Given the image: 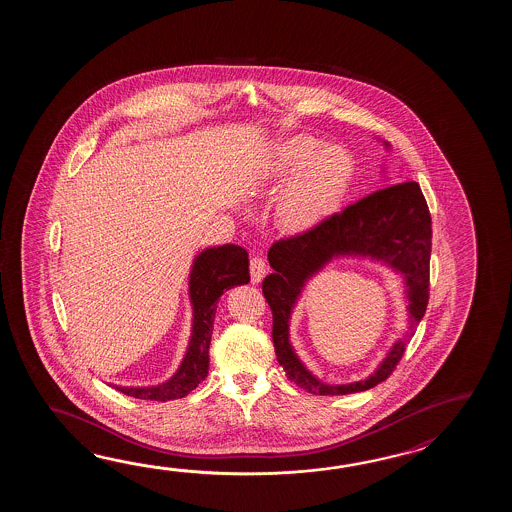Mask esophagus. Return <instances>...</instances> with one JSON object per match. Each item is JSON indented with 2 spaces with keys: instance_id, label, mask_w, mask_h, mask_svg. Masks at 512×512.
Returning a JSON list of instances; mask_svg holds the SVG:
<instances>
[{
  "instance_id": "esophagus-1",
  "label": "esophagus",
  "mask_w": 512,
  "mask_h": 512,
  "mask_svg": "<svg viewBox=\"0 0 512 512\" xmlns=\"http://www.w3.org/2000/svg\"><path fill=\"white\" fill-rule=\"evenodd\" d=\"M267 272V263L260 256H254L251 260V280L252 283L261 282V278Z\"/></svg>"
}]
</instances>
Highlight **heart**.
<instances>
[{
	"mask_svg": "<svg viewBox=\"0 0 512 512\" xmlns=\"http://www.w3.org/2000/svg\"><path fill=\"white\" fill-rule=\"evenodd\" d=\"M274 201V219L289 234H302L338 207L348 190L353 161L344 148L320 144L318 139L296 133L272 142L269 150L247 174L251 194H269L282 185Z\"/></svg>",
	"mask_w": 512,
	"mask_h": 512,
	"instance_id": "b5f03b06",
	"label": "heart"
}]
</instances>
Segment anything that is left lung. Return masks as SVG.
Returning <instances> with one entry per match:
<instances>
[{"instance_id":"obj_1","label":"left lung","mask_w":512,"mask_h":512,"mask_svg":"<svg viewBox=\"0 0 512 512\" xmlns=\"http://www.w3.org/2000/svg\"><path fill=\"white\" fill-rule=\"evenodd\" d=\"M386 150L390 148L384 142ZM432 218L421 188L414 181L386 186L360 199L342 212L269 249L271 272L263 283V296L272 311V342L285 375L313 395H348L366 392L386 381L406 351L415 327L425 316L430 285ZM357 255L381 260L405 278L411 327L387 354L380 368L364 382L327 385L297 359L288 340V320L304 283L329 260Z\"/></svg>"}]
</instances>
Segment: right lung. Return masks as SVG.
<instances>
[{"instance_id": "1", "label": "right lung", "mask_w": 512, "mask_h": 512, "mask_svg": "<svg viewBox=\"0 0 512 512\" xmlns=\"http://www.w3.org/2000/svg\"><path fill=\"white\" fill-rule=\"evenodd\" d=\"M251 282L249 276V254L240 245L208 247L199 252L188 276V294L192 302V335L186 348V355L174 377L157 386L128 388L111 384L115 390L146 401H172L181 399L208 375V348L212 338L214 316L221 294L236 285Z\"/></svg>"}]
</instances>
